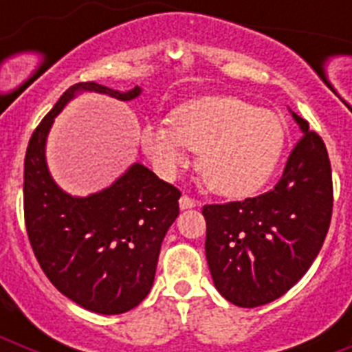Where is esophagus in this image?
<instances>
[{
	"label": "esophagus",
	"instance_id": "34e87169",
	"mask_svg": "<svg viewBox=\"0 0 352 352\" xmlns=\"http://www.w3.org/2000/svg\"><path fill=\"white\" fill-rule=\"evenodd\" d=\"M195 206H197V201H195V199H192L190 195H186V194L182 195V199H179V208H182V210H188V208H195Z\"/></svg>",
	"mask_w": 352,
	"mask_h": 352
}]
</instances>
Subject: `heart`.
Returning <instances> with one entry per match:
<instances>
[{
    "label": "heart",
    "instance_id": "1",
    "mask_svg": "<svg viewBox=\"0 0 352 352\" xmlns=\"http://www.w3.org/2000/svg\"><path fill=\"white\" fill-rule=\"evenodd\" d=\"M285 142L276 114L239 98H203L185 104L173 123H151L142 132L146 153L166 176H174L201 153L199 170L211 190L243 197L268 182Z\"/></svg>",
    "mask_w": 352,
    "mask_h": 352
}]
</instances>
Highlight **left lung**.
I'll list each match as a JSON object with an SVG mask.
<instances>
[{"label": "left lung", "instance_id": "1", "mask_svg": "<svg viewBox=\"0 0 352 352\" xmlns=\"http://www.w3.org/2000/svg\"><path fill=\"white\" fill-rule=\"evenodd\" d=\"M270 192L203 206L206 259L227 301L254 309L280 298L312 266L328 234L333 182L328 149L309 121Z\"/></svg>", "mask_w": 352, "mask_h": 352}]
</instances>
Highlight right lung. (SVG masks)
<instances>
[{
    "mask_svg": "<svg viewBox=\"0 0 352 352\" xmlns=\"http://www.w3.org/2000/svg\"><path fill=\"white\" fill-rule=\"evenodd\" d=\"M82 89L118 100H132L141 93L139 86L120 93L96 82H77L61 95L28 144L24 222L36 261L52 285L82 309L114 316L148 296L164 236L179 213L182 192L141 164L89 197H72L52 182L45 139L56 114Z\"/></svg>",
    "mask_w": 352,
    "mask_h": 352,
    "instance_id": "1",
    "label": "right lung"
}]
</instances>
